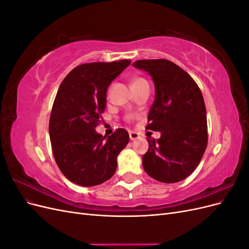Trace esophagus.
<instances>
[{"label":"esophagus","instance_id":"esophagus-1","mask_svg":"<svg viewBox=\"0 0 249 249\" xmlns=\"http://www.w3.org/2000/svg\"><path fill=\"white\" fill-rule=\"evenodd\" d=\"M129 136H130V139H131V140H135V139H137V138L139 137V135H138V133H136V132L131 131V132L129 133Z\"/></svg>","mask_w":249,"mask_h":249}]
</instances>
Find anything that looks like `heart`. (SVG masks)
<instances>
[{"instance_id": "obj_1", "label": "heart", "mask_w": 249, "mask_h": 249, "mask_svg": "<svg viewBox=\"0 0 249 249\" xmlns=\"http://www.w3.org/2000/svg\"><path fill=\"white\" fill-rule=\"evenodd\" d=\"M141 81H144L143 79H141V78H136V79H134L133 80V84H135V83H138V82H141Z\"/></svg>"}]
</instances>
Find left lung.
I'll return each mask as SVG.
<instances>
[{"instance_id":"obj_1","label":"left lung","mask_w":249,"mask_h":249,"mask_svg":"<svg viewBox=\"0 0 249 249\" xmlns=\"http://www.w3.org/2000/svg\"><path fill=\"white\" fill-rule=\"evenodd\" d=\"M133 65L153 78L155 101L146 129L161 133L159 139H147L143 168L159 182H179L198 166L208 144L201 91L189 73L169 60H137Z\"/></svg>"}]
</instances>
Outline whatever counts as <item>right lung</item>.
I'll list each match as a JSON object with an SVG mask.
<instances>
[{
    "label": "right lung",
    "instance_id": "1",
    "mask_svg": "<svg viewBox=\"0 0 249 249\" xmlns=\"http://www.w3.org/2000/svg\"><path fill=\"white\" fill-rule=\"evenodd\" d=\"M130 63L120 60L79 65L58 89L50 117V139L59 169L74 184L100 185L116 171L117 156L129 143V133L117 129L106 138L95 127L106 108L109 85Z\"/></svg>",
    "mask_w": 249,
    "mask_h": 249
}]
</instances>
